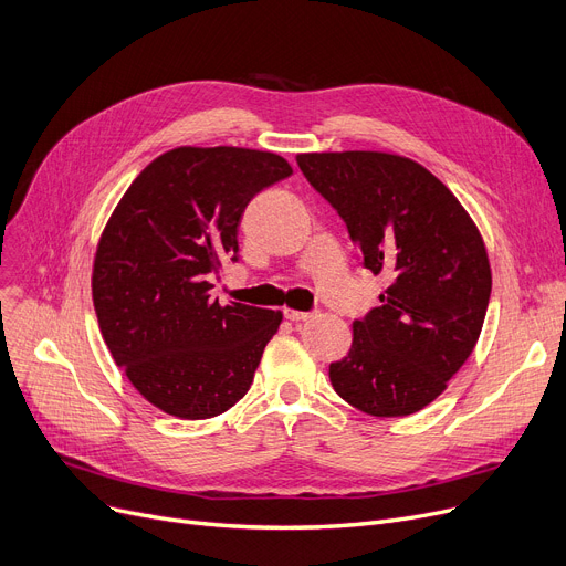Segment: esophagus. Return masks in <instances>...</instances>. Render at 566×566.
<instances>
[{
  "mask_svg": "<svg viewBox=\"0 0 566 566\" xmlns=\"http://www.w3.org/2000/svg\"><path fill=\"white\" fill-rule=\"evenodd\" d=\"M283 315L290 319V322H304L308 319L313 313H306V311H294V308H285Z\"/></svg>",
  "mask_w": 566,
  "mask_h": 566,
  "instance_id": "34e87169",
  "label": "esophagus"
}]
</instances>
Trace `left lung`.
<instances>
[{"instance_id": "8db88e82", "label": "left lung", "mask_w": 566, "mask_h": 566, "mask_svg": "<svg viewBox=\"0 0 566 566\" xmlns=\"http://www.w3.org/2000/svg\"><path fill=\"white\" fill-rule=\"evenodd\" d=\"M297 164L364 266L389 279L382 304L355 319L347 357L329 366L332 387L370 417L419 412L481 334L493 285L483 239L449 188L406 156L322 151Z\"/></svg>"}]
</instances>
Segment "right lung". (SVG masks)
Masks as SVG:
<instances>
[{"mask_svg": "<svg viewBox=\"0 0 566 566\" xmlns=\"http://www.w3.org/2000/svg\"><path fill=\"white\" fill-rule=\"evenodd\" d=\"M292 175L285 158L241 147H177L128 186L94 260L103 340L151 406L209 419L249 391L281 313L211 294V274L239 260L247 205Z\"/></svg>", "mask_w": 566, "mask_h": 566, "instance_id": "obj_1", "label": "right lung"}]
</instances>
